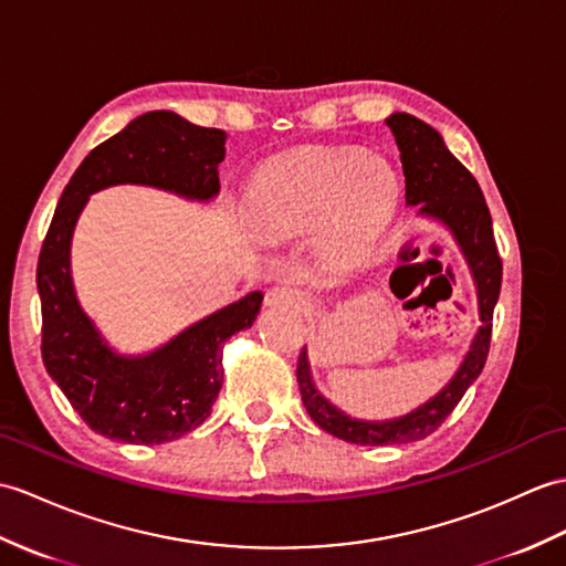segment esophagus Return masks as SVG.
<instances>
[{"label": "esophagus", "instance_id": "34e87169", "mask_svg": "<svg viewBox=\"0 0 566 566\" xmlns=\"http://www.w3.org/2000/svg\"><path fill=\"white\" fill-rule=\"evenodd\" d=\"M265 304L272 308H301L306 304V298L294 286H274L268 292Z\"/></svg>", "mask_w": 566, "mask_h": 566}]
</instances>
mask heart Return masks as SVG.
<instances>
[{
	"mask_svg": "<svg viewBox=\"0 0 566 566\" xmlns=\"http://www.w3.org/2000/svg\"><path fill=\"white\" fill-rule=\"evenodd\" d=\"M392 168L361 149L313 147L284 154L260 170L251 188V214L268 235L318 229L331 260L369 251L398 207Z\"/></svg>",
	"mask_w": 566,
	"mask_h": 566,
	"instance_id": "b5f03b06",
	"label": "heart"
}]
</instances>
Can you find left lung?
Instances as JSON below:
<instances>
[{
  "label": "left lung",
  "mask_w": 566,
  "mask_h": 566,
  "mask_svg": "<svg viewBox=\"0 0 566 566\" xmlns=\"http://www.w3.org/2000/svg\"><path fill=\"white\" fill-rule=\"evenodd\" d=\"M386 125L390 127L400 149L405 202L419 207V214L446 223V229L453 233V239L461 245L472 280H475L478 286V308L482 325L475 339H472L461 369L449 380V386L439 390L422 407H417L415 412L398 419H386V422L354 419L343 410H337L331 400H325L313 384L306 347L301 349L296 380L306 412L327 433L359 446L410 443L427 439L429 433L443 424V419L455 410L465 390L475 384V378L484 369L492 339V313L499 298V289H502V258H499L496 251L492 217L478 180L449 151L437 129L419 120V117L392 113L386 117Z\"/></svg>",
  "instance_id": "obj_1"
}]
</instances>
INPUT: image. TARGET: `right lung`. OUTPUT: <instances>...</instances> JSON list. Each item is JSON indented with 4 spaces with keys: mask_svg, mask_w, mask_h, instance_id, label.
<instances>
[{
    "mask_svg": "<svg viewBox=\"0 0 566 566\" xmlns=\"http://www.w3.org/2000/svg\"><path fill=\"white\" fill-rule=\"evenodd\" d=\"M227 133L188 123L170 111L135 117L74 170L38 258L43 364L78 417L103 437L166 443L186 437L212 412L223 380V343L251 327L262 294L207 315L144 357L113 352L74 294L70 243L82 209L103 188L137 182L207 202L219 192Z\"/></svg>",
    "mask_w": 566,
    "mask_h": 566,
    "instance_id": "1",
    "label": "right lung"
}]
</instances>
